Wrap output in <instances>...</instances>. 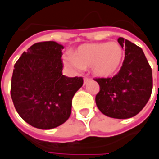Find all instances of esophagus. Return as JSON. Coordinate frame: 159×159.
<instances>
[{"instance_id":"34e87169","label":"esophagus","mask_w":159,"mask_h":159,"mask_svg":"<svg viewBox=\"0 0 159 159\" xmlns=\"http://www.w3.org/2000/svg\"><path fill=\"white\" fill-rule=\"evenodd\" d=\"M90 80H91L90 78H88V77H85V78L84 79V84H87V83H88Z\"/></svg>"}]
</instances>
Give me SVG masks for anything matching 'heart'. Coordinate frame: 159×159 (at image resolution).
Wrapping results in <instances>:
<instances>
[{
  "label": "heart",
  "instance_id": "obj_1",
  "mask_svg": "<svg viewBox=\"0 0 159 159\" xmlns=\"http://www.w3.org/2000/svg\"><path fill=\"white\" fill-rule=\"evenodd\" d=\"M124 51L117 43H86L79 46L72 54H66L65 62L75 70L91 67L99 77H109L119 69Z\"/></svg>",
  "mask_w": 159,
  "mask_h": 159
}]
</instances>
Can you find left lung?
Wrapping results in <instances>:
<instances>
[{"label":"left lung","mask_w":159,"mask_h":159,"mask_svg":"<svg viewBox=\"0 0 159 159\" xmlns=\"http://www.w3.org/2000/svg\"><path fill=\"white\" fill-rule=\"evenodd\" d=\"M117 42L125 49L122 67L112 78L94 79L100 86L95 103L104 115L126 119L137 115L148 102L153 87L152 70L140 47L123 37Z\"/></svg>","instance_id":"8db88e82"}]
</instances>
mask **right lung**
Segmentation results:
<instances>
[{"label":"right lung","instance_id":"obj_1","mask_svg":"<svg viewBox=\"0 0 159 159\" xmlns=\"http://www.w3.org/2000/svg\"><path fill=\"white\" fill-rule=\"evenodd\" d=\"M56 42L33 44L14 65L11 96L17 113L39 129H52L69 118L72 99L82 77L63 75L62 50Z\"/></svg>","mask_w":159,"mask_h":159}]
</instances>
